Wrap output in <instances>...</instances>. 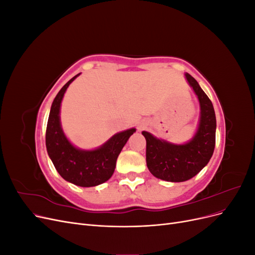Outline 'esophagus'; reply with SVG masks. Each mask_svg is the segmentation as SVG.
Returning <instances> with one entry per match:
<instances>
[{
	"label": "esophagus",
	"instance_id": "1",
	"mask_svg": "<svg viewBox=\"0 0 255 255\" xmlns=\"http://www.w3.org/2000/svg\"><path fill=\"white\" fill-rule=\"evenodd\" d=\"M145 127H146V125H145L144 122H139V123H138V129H139V130H141V129L144 128Z\"/></svg>",
	"mask_w": 255,
	"mask_h": 255
}]
</instances>
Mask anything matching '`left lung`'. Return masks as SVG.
Here are the masks:
<instances>
[{
	"label": "left lung",
	"mask_w": 255,
	"mask_h": 255,
	"mask_svg": "<svg viewBox=\"0 0 255 255\" xmlns=\"http://www.w3.org/2000/svg\"><path fill=\"white\" fill-rule=\"evenodd\" d=\"M200 105L196 132L184 143H172L142 130L146 141L145 160L149 171L167 182H184L198 174L210 161L216 140V116L214 106L199 83L185 73Z\"/></svg>",
	"instance_id": "8db88e82"
}]
</instances>
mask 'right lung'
Returning <instances> with one entry per match:
<instances>
[{
  "mask_svg": "<svg viewBox=\"0 0 255 255\" xmlns=\"http://www.w3.org/2000/svg\"><path fill=\"white\" fill-rule=\"evenodd\" d=\"M80 74L66 83L53 100L45 133V145L54 167L64 180L81 187H92L111 179L122 148L136 132V128L116 133L103 144L90 150L78 148L69 140L61 128L60 106L69 85Z\"/></svg>",
  "mask_w": 255,
  "mask_h": 255,
  "instance_id": "add662e5",
  "label": "right lung"
}]
</instances>
